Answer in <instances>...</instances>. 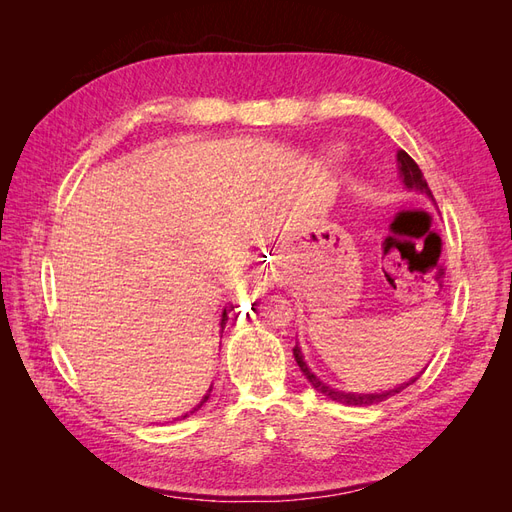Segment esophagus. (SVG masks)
I'll return each instance as SVG.
<instances>
[{
  "label": "esophagus",
  "instance_id": "1",
  "mask_svg": "<svg viewBox=\"0 0 512 512\" xmlns=\"http://www.w3.org/2000/svg\"><path fill=\"white\" fill-rule=\"evenodd\" d=\"M271 282H273V275H271L269 271H258V273L254 275V284H256L258 288L269 286Z\"/></svg>",
  "mask_w": 512,
  "mask_h": 512
}]
</instances>
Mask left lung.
Listing matches in <instances>:
<instances>
[{
	"label": "left lung",
	"instance_id": "1",
	"mask_svg": "<svg viewBox=\"0 0 512 512\" xmlns=\"http://www.w3.org/2000/svg\"><path fill=\"white\" fill-rule=\"evenodd\" d=\"M397 162H399V177L404 179V185H406V188L416 190V192H423L425 196H429V198L433 200V194H431L429 185H427V181H425V177H423V173H421V168H418V164L408 156V153H406L404 149H399V151H397ZM292 354H294V361H297V365L301 367L303 376H305L309 382H312V386H314V389H316L318 393L327 395V397H331L333 401H339V404H346V406H374V404H380V401H384V399H389V397H393V395L401 393L404 389H408L410 384H414V382L418 380V378H412L410 382L399 384V386H395V389H391V391H384V393H371V395H354V393H344V391L331 389V386H327L324 382H320V380L314 376V371L305 365V361H303V354H301V348H299V346H294V348H292ZM423 371H425V369H423Z\"/></svg>",
	"mask_w": 512,
	"mask_h": 512
}]
</instances>
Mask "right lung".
<instances>
[{
    "label": "right lung",
    "instance_id": "obj_1",
    "mask_svg": "<svg viewBox=\"0 0 512 512\" xmlns=\"http://www.w3.org/2000/svg\"><path fill=\"white\" fill-rule=\"evenodd\" d=\"M226 320H228V312H226V309H224V314H222V322H220V324H222V331H224V324H226ZM209 393H211V389H209ZM209 393H207V395L203 397V401H200V404H198V406H196L194 410H198L200 406H203V404H205V401L209 399ZM194 410H192V412H194ZM185 416H188V414H185ZM185 416H183V418H185Z\"/></svg>",
    "mask_w": 512,
    "mask_h": 512
}]
</instances>
